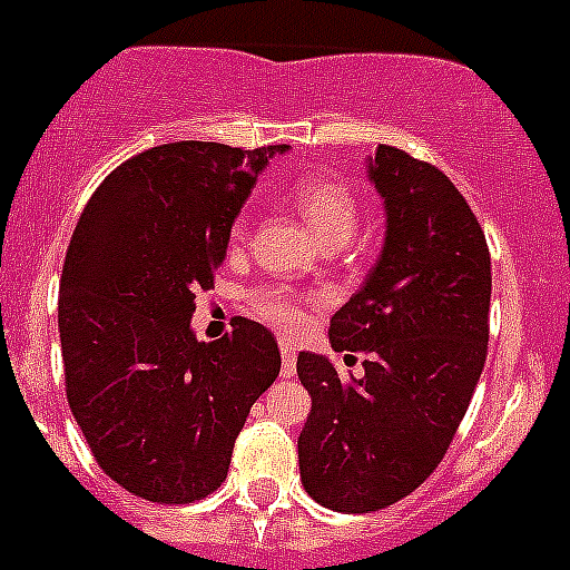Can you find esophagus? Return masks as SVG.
<instances>
[{
	"label": "esophagus",
	"instance_id": "esophagus-1",
	"mask_svg": "<svg viewBox=\"0 0 570 570\" xmlns=\"http://www.w3.org/2000/svg\"><path fill=\"white\" fill-rule=\"evenodd\" d=\"M278 345H281V374H284V376H295V368H297V351H295V345H292L286 337H281Z\"/></svg>",
	"mask_w": 570,
	"mask_h": 570
}]
</instances>
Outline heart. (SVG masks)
Returning a JSON list of instances; mask_svg holds the SVG:
<instances>
[{
	"label": "heart",
	"instance_id": "1",
	"mask_svg": "<svg viewBox=\"0 0 570 570\" xmlns=\"http://www.w3.org/2000/svg\"><path fill=\"white\" fill-rule=\"evenodd\" d=\"M292 205L326 247H340L360 227V196L348 183L337 177H306L292 185ZM247 216L233 225V242H242ZM247 306L258 321L297 334L312 323V315L323 306V295L303 292L292 284H264L247 295Z\"/></svg>",
	"mask_w": 570,
	"mask_h": 570
}]
</instances>
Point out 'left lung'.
<instances>
[{"label":"left lung","mask_w":570,"mask_h":570,"mask_svg":"<svg viewBox=\"0 0 570 570\" xmlns=\"http://www.w3.org/2000/svg\"><path fill=\"white\" fill-rule=\"evenodd\" d=\"M368 179L385 199V244L328 326L334 351L368 354L365 374L297 357L312 393L297 439L303 489L348 514L402 501L441 464L487 363L492 297L481 225L435 165L380 146Z\"/></svg>","instance_id":"8db88e82"}]
</instances>
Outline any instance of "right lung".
Listing matches in <instances>:
<instances>
[{"label": "right lung", "mask_w": 570, "mask_h": 570, "mask_svg": "<svg viewBox=\"0 0 570 570\" xmlns=\"http://www.w3.org/2000/svg\"><path fill=\"white\" fill-rule=\"evenodd\" d=\"M165 142L117 165L83 207L58 289L67 402L100 470L151 503L219 489L255 399L281 371L273 332L236 317L196 340L230 227L275 151Z\"/></svg>", "instance_id": "right-lung-1"}]
</instances>
